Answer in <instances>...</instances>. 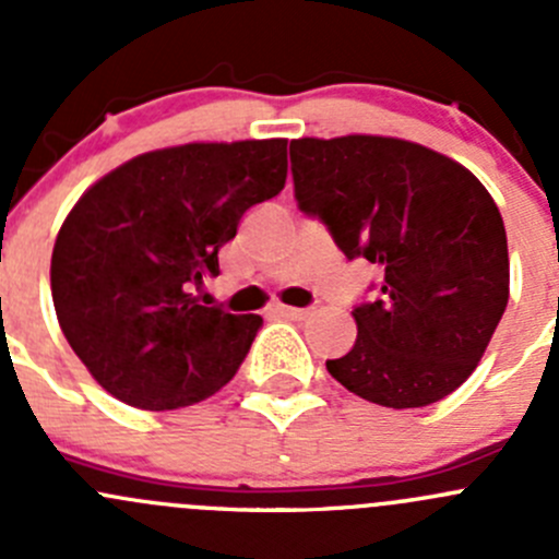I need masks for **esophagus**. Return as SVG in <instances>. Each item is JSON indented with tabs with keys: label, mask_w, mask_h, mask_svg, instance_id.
Returning a JSON list of instances; mask_svg holds the SVG:
<instances>
[{
	"label": "esophagus",
	"mask_w": 559,
	"mask_h": 559,
	"mask_svg": "<svg viewBox=\"0 0 559 559\" xmlns=\"http://www.w3.org/2000/svg\"><path fill=\"white\" fill-rule=\"evenodd\" d=\"M275 313L284 316V319H292V321H302L308 316V308H292V306H278L275 308Z\"/></svg>",
	"instance_id": "obj_1"
}]
</instances>
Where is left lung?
Returning <instances> with one entry per match:
<instances>
[{"instance_id":"left-lung-1","label":"left lung","mask_w":559,"mask_h":559,"mask_svg":"<svg viewBox=\"0 0 559 559\" xmlns=\"http://www.w3.org/2000/svg\"><path fill=\"white\" fill-rule=\"evenodd\" d=\"M297 205L348 259L381 270L352 311L357 343L326 370L386 408H421L476 370L509 306L498 205L460 162L379 134L292 140Z\"/></svg>"}]
</instances>
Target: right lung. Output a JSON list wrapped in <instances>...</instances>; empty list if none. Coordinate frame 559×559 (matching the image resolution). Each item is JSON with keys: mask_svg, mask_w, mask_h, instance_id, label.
Instances as JSON below:
<instances>
[{"mask_svg": "<svg viewBox=\"0 0 559 559\" xmlns=\"http://www.w3.org/2000/svg\"><path fill=\"white\" fill-rule=\"evenodd\" d=\"M286 183V140L186 143L99 178L64 218L50 292L72 352L105 392L143 411L194 405L233 381L262 316L200 306L218 248Z\"/></svg>", "mask_w": 559, "mask_h": 559, "instance_id": "1", "label": "right lung"}]
</instances>
